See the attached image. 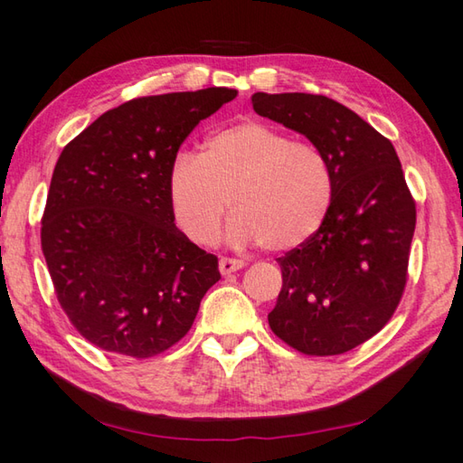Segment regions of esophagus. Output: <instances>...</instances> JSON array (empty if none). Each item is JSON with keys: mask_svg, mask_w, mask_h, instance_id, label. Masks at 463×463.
<instances>
[{"mask_svg": "<svg viewBox=\"0 0 463 463\" xmlns=\"http://www.w3.org/2000/svg\"><path fill=\"white\" fill-rule=\"evenodd\" d=\"M244 267V260L241 259H231V257H222L221 262H219V269L222 275H231L234 273V270H239Z\"/></svg>", "mask_w": 463, "mask_h": 463, "instance_id": "obj_1", "label": "esophagus"}]
</instances>
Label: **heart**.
Segmentation results:
<instances>
[{
	"mask_svg": "<svg viewBox=\"0 0 463 463\" xmlns=\"http://www.w3.org/2000/svg\"><path fill=\"white\" fill-rule=\"evenodd\" d=\"M333 194V168L319 146L255 120L213 134L198 156L178 154L168 170L178 229L203 247L219 241L231 203L234 242L291 250L321 229Z\"/></svg>",
	"mask_w": 463,
	"mask_h": 463,
	"instance_id": "heart-1",
	"label": "heart"
}]
</instances>
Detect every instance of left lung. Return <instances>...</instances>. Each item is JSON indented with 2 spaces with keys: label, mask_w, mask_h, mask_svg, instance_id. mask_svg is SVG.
I'll return each mask as SVG.
<instances>
[{
  "label": "left lung",
  "mask_w": 463,
  "mask_h": 463,
  "mask_svg": "<svg viewBox=\"0 0 463 463\" xmlns=\"http://www.w3.org/2000/svg\"><path fill=\"white\" fill-rule=\"evenodd\" d=\"M252 108L305 134L335 176L321 229L277 259L283 288L269 325L305 355H341L382 331L402 301L415 201L393 144L347 106L321 94L257 92Z\"/></svg>",
  "instance_id": "obj_1"
}]
</instances>
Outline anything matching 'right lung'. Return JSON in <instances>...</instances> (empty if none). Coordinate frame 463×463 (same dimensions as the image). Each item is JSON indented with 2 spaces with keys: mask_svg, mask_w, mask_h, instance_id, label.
I'll use <instances>...</instances> for the list:
<instances>
[{
  "mask_svg": "<svg viewBox=\"0 0 463 463\" xmlns=\"http://www.w3.org/2000/svg\"><path fill=\"white\" fill-rule=\"evenodd\" d=\"M237 90L144 96L66 144L42 216V250L58 303L81 337L148 359L184 337L219 259L175 224L168 170L194 126Z\"/></svg>",
  "mask_w": 463,
  "mask_h": 463,
  "instance_id": "add662e5",
  "label": "right lung"
}]
</instances>
